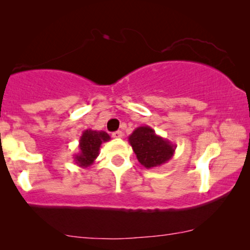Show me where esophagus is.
Returning <instances> with one entry per match:
<instances>
[{
    "label": "esophagus",
    "instance_id": "34e87169",
    "mask_svg": "<svg viewBox=\"0 0 250 250\" xmlns=\"http://www.w3.org/2000/svg\"><path fill=\"white\" fill-rule=\"evenodd\" d=\"M123 135H124V134H123V132H121V131L112 133V138H114V139H122Z\"/></svg>",
    "mask_w": 250,
    "mask_h": 250
}]
</instances>
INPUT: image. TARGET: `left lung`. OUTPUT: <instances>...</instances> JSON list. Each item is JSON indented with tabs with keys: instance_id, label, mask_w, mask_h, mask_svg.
<instances>
[{
	"instance_id": "obj_1",
	"label": "left lung",
	"mask_w": 250,
	"mask_h": 250,
	"mask_svg": "<svg viewBox=\"0 0 250 250\" xmlns=\"http://www.w3.org/2000/svg\"><path fill=\"white\" fill-rule=\"evenodd\" d=\"M128 142L139 163L148 169L166 164L176 149V145L156 134L155 129L148 125L136 127L128 136Z\"/></svg>"
}]
</instances>
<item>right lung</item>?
Listing matches in <instances>:
<instances>
[{
  "instance_id": "1",
  "label": "right lung",
  "mask_w": 250,
  "mask_h": 250,
  "mask_svg": "<svg viewBox=\"0 0 250 250\" xmlns=\"http://www.w3.org/2000/svg\"><path fill=\"white\" fill-rule=\"evenodd\" d=\"M110 140L108 133L104 131H93V129H85L80 138V152L74 155V162L82 168H86L94 163L99 156L100 146L102 143Z\"/></svg>"
}]
</instances>
